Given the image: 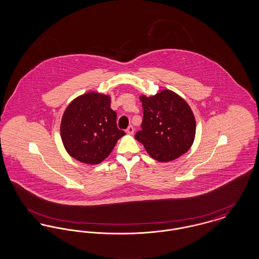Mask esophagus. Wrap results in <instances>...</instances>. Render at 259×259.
Returning <instances> with one entry per match:
<instances>
[{"label":"esophagus","instance_id":"34e87169","mask_svg":"<svg viewBox=\"0 0 259 259\" xmlns=\"http://www.w3.org/2000/svg\"><path fill=\"white\" fill-rule=\"evenodd\" d=\"M126 133H127V134H130V135H132V134L134 133V128H133L132 125H130V126L126 129Z\"/></svg>","mask_w":259,"mask_h":259}]
</instances>
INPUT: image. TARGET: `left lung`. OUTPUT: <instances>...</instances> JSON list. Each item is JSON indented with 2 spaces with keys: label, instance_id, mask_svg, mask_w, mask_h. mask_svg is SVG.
<instances>
[{
  "label": "left lung",
  "instance_id": "obj_1",
  "mask_svg": "<svg viewBox=\"0 0 259 259\" xmlns=\"http://www.w3.org/2000/svg\"><path fill=\"white\" fill-rule=\"evenodd\" d=\"M142 130L136 133L148 154L159 162L175 160L193 144L196 122L188 104L178 94L163 90L154 96H141Z\"/></svg>",
  "mask_w": 259,
  "mask_h": 259
}]
</instances>
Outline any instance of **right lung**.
I'll return each instance as SVG.
<instances>
[{"label":"right lung","mask_w":259,"mask_h":259,"mask_svg":"<svg viewBox=\"0 0 259 259\" xmlns=\"http://www.w3.org/2000/svg\"><path fill=\"white\" fill-rule=\"evenodd\" d=\"M60 130L68 153L87 164H99L106 159L125 135L117 128L110 96L95 92L83 94L68 106Z\"/></svg>","instance_id":"add662e5"}]
</instances>
